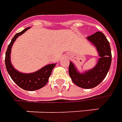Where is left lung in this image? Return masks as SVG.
<instances>
[{
	"label": "left lung",
	"mask_w": 122,
	"mask_h": 122,
	"mask_svg": "<svg viewBox=\"0 0 122 122\" xmlns=\"http://www.w3.org/2000/svg\"><path fill=\"white\" fill-rule=\"evenodd\" d=\"M87 39L93 45L98 52V62L95 67L81 73L72 62H70L69 75L77 86L83 89H91L97 87L106 77L112 62L111 49L108 41L100 31L87 37Z\"/></svg>",
	"instance_id": "1"
}]
</instances>
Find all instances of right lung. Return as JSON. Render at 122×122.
<instances>
[{"label":"right lung","mask_w":122,"mask_h":122,"mask_svg":"<svg viewBox=\"0 0 122 122\" xmlns=\"http://www.w3.org/2000/svg\"><path fill=\"white\" fill-rule=\"evenodd\" d=\"M31 27H27L22 31L16 33L12 38L10 43L8 45L7 51L5 56V65L8 73L14 81L20 87L26 91H36L43 87L49 81V77L51 76L52 71L56 64H47L45 66L39 69V70L32 73H21L14 68L12 64L10 55L11 50L13 44L16 39Z\"/></svg>","instance_id":"1"}]
</instances>
